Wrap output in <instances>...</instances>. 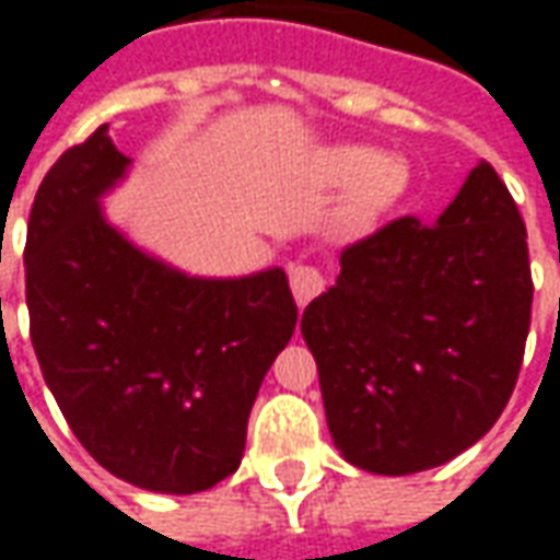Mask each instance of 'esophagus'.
Here are the masks:
<instances>
[{
    "label": "esophagus",
    "mask_w": 560,
    "mask_h": 560,
    "mask_svg": "<svg viewBox=\"0 0 560 560\" xmlns=\"http://www.w3.org/2000/svg\"><path fill=\"white\" fill-rule=\"evenodd\" d=\"M324 288H327V276L317 267H308V264L291 267V291L296 296V305H308Z\"/></svg>",
    "instance_id": "1"
}]
</instances>
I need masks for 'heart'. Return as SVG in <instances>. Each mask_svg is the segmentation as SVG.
I'll return each mask as SVG.
<instances>
[{"label": "heart", "instance_id": "obj_1", "mask_svg": "<svg viewBox=\"0 0 560 560\" xmlns=\"http://www.w3.org/2000/svg\"><path fill=\"white\" fill-rule=\"evenodd\" d=\"M336 173L345 183H357L351 197V219L357 224L375 221L408 188V173L384 152L372 147H345L336 152Z\"/></svg>", "mask_w": 560, "mask_h": 560}]
</instances>
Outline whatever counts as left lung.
Listing matches in <instances>:
<instances>
[{"label":"left lung","mask_w":560,"mask_h":560,"mask_svg":"<svg viewBox=\"0 0 560 560\" xmlns=\"http://www.w3.org/2000/svg\"><path fill=\"white\" fill-rule=\"evenodd\" d=\"M528 231L489 161L444 215H401L341 248L303 312L332 441L372 474L444 465L492 429L530 327Z\"/></svg>","instance_id":"obj_1"}]
</instances>
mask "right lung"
I'll use <instances>...</instances> for the list:
<instances>
[{"mask_svg": "<svg viewBox=\"0 0 560 560\" xmlns=\"http://www.w3.org/2000/svg\"><path fill=\"white\" fill-rule=\"evenodd\" d=\"M126 164L102 126L38 185L23 248L32 348L102 468L152 492H203L240 468L296 303L284 269L188 279L122 240L98 195Z\"/></svg>", "mask_w": 560, "mask_h": 560, "instance_id": "add662e5", "label": "right lung"}]
</instances>
